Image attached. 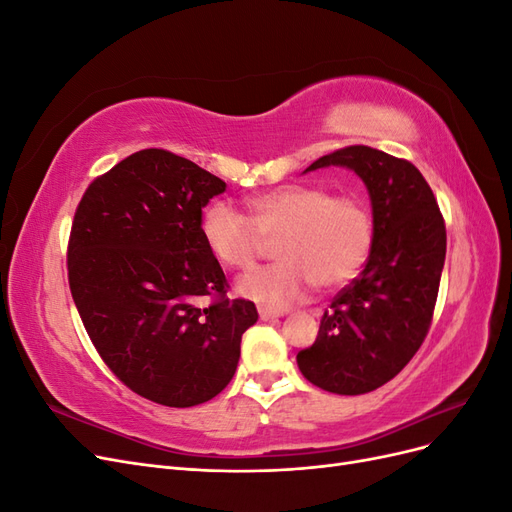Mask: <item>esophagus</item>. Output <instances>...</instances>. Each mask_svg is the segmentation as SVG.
Segmentation results:
<instances>
[{"mask_svg": "<svg viewBox=\"0 0 512 512\" xmlns=\"http://www.w3.org/2000/svg\"><path fill=\"white\" fill-rule=\"evenodd\" d=\"M258 314H260V320H277V318L284 316L280 312H271V309H265V307H260Z\"/></svg>", "mask_w": 512, "mask_h": 512, "instance_id": "34e87169", "label": "esophagus"}]
</instances>
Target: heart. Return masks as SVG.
I'll return each mask as SVG.
<instances>
[{
    "instance_id": "1",
    "label": "heart",
    "mask_w": 512,
    "mask_h": 512,
    "mask_svg": "<svg viewBox=\"0 0 512 512\" xmlns=\"http://www.w3.org/2000/svg\"><path fill=\"white\" fill-rule=\"evenodd\" d=\"M250 218L224 200L200 215V237L213 260L224 269L245 271L275 239L280 258L245 275L241 297L269 309L297 305L314 286L335 290L361 273L374 245V220L365 200L327 188L288 183L247 200Z\"/></svg>"
}]
</instances>
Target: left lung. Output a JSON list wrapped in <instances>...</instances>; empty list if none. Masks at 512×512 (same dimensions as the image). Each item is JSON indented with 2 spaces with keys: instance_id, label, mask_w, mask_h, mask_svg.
<instances>
[{
  "instance_id": "8db88e82",
  "label": "left lung",
  "mask_w": 512,
  "mask_h": 512,
  "mask_svg": "<svg viewBox=\"0 0 512 512\" xmlns=\"http://www.w3.org/2000/svg\"><path fill=\"white\" fill-rule=\"evenodd\" d=\"M354 170L369 194L374 245L356 280L331 301L301 374L335 395L376 391L404 369L429 331L446 256V228L429 183L406 160L365 145L318 158L309 170Z\"/></svg>"
}]
</instances>
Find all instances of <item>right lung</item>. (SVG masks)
Masks as SVG:
<instances>
[{
  "instance_id": "add662e5",
  "label": "right lung",
  "mask_w": 512,
  "mask_h": 512,
  "mask_svg": "<svg viewBox=\"0 0 512 512\" xmlns=\"http://www.w3.org/2000/svg\"><path fill=\"white\" fill-rule=\"evenodd\" d=\"M226 183L164 149L136 151L89 185L74 213L68 280L108 369L170 408L205 404L237 371L252 301L226 299V275L200 215ZM215 296L207 308L197 301Z\"/></svg>"
}]
</instances>
